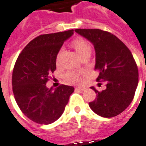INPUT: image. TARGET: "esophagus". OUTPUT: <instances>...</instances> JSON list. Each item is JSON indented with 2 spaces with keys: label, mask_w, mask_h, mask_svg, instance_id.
<instances>
[{
  "label": "esophagus",
  "mask_w": 146,
  "mask_h": 146,
  "mask_svg": "<svg viewBox=\"0 0 146 146\" xmlns=\"http://www.w3.org/2000/svg\"><path fill=\"white\" fill-rule=\"evenodd\" d=\"M76 90L84 91V90H86V87H85V86H77V87H76Z\"/></svg>",
  "instance_id": "34e87169"
}]
</instances>
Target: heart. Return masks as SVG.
<instances>
[{"mask_svg":"<svg viewBox=\"0 0 146 146\" xmlns=\"http://www.w3.org/2000/svg\"><path fill=\"white\" fill-rule=\"evenodd\" d=\"M71 45L77 52L79 54V56H82L86 54H90L91 52V47L90 44L86 41L84 38H82L81 36L76 37L75 39L72 40ZM63 50L60 49L56 56V61L58 64L60 62L61 55H62ZM65 81L69 83H73V84H77L80 83L81 81V77H80V73L78 72H74V71H69L65 74Z\"/></svg>","mask_w":146,"mask_h":146,"instance_id":"heart-1","label":"heart"}]
</instances>
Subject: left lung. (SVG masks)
Returning <instances> with one entry per match:
<instances>
[{
  "label": "left lung",
  "instance_id": "8db88e82",
  "mask_svg": "<svg viewBox=\"0 0 146 146\" xmlns=\"http://www.w3.org/2000/svg\"><path fill=\"white\" fill-rule=\"evenodd\" d=\"M75 32L93 43L95 70L99 72L97 81L106 83L102 92L90 87L97 94L89 103L90 109L103 117L120 114L132 102L138 84V69L130 50L109 32L98 29H77Z\"/></svg>",
  "mask_w": 146,
  "mask_h": 146
}]
</instances>
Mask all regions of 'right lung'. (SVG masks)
I'll return each instance as SVG.
<instances>
[{"mask_svg": "<svg viewBox=\"0 0 146 146\" xmlns=\"http://www.w3.org/2000/svg\"><path fill=\"white\" fill-rule=\"evenodd\" d=\"M73 29L36 36L24 48L15 63L12 85L15 100L28 118L40 125L54 122L62 115L73 86L48 89L46 83L56 70V56Z\"/></svg>", "mask_w": 146, "mask_h": 146, "instance_id": "obj_1", "label": "right lung"}]
</instances>
